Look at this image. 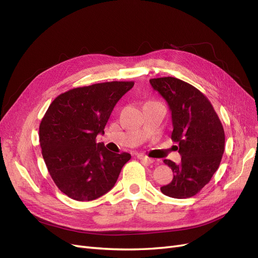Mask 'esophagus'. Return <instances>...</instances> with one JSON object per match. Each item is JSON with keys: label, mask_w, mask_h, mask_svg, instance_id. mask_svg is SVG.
<instances>
[{"label": "esophagus", "mask_w": 258, "mask_h": 258, "mask_svg": "<svg viewBox=\"0 0 258 258\" xmlns=\"http://www.w3.org/2000/svg\"><path fill=\"white\" fill-rule=\"evenodd\" d=\"M137 158L140 159V160L144 161V162H146V163H153V162H154V160H153L152 158L147 157V156H144V155H142V154H138V155H137Z\"/></svg>", "instance_id": "34e87169"}]
</instances>
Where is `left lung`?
I'll use <instances>...</instances> for the list:
<instances>
[{"label":"left lung","mask_w":258,"mask_h":258,"mask_svg":"<svg viewBox=\"0 0 258 258\" xmlns=\"http://www.w3.org/2000/svg\"><path fill=\"white\" fill-rule=\"evenodd\" d=\"M167 101L172 115V141L178 143L179 165L163 162L173 172L172 182L160 187L166 196L184 199L198 194L220 167L225 150L223 124L209 99L192 85L175 77L150 80Z\"/></svg>","instance_id":"obj_1"}]
</instances>
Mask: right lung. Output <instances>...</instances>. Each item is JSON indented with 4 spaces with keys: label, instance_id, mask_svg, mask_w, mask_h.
<instances>
[{
    "label": "right lung",
    "instance_id": "right-lung-1",
    "mask_svg": "<svg viewBox=\"0 0 258 258\" xmlns=\"http://www.w3.org/2000/svg\"><path fill=\"white\" fill-rule=\"evenodd\" d=\"M135 82H106L70 89L54 99L40 124L46 167L58 188L77 201H90L113 188L130 158L97 143L118 100Z\"/></svg>",
    "mask_w": 258,
    "mask_h": 258
}]
</instances>
